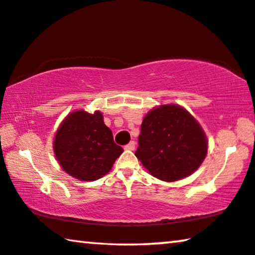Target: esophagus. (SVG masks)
Here are the masks:
<instances>
[{
  "mask_svg": "<svg viewBox=\"0 0 255 255\" xmlns=\"http://www.w3.org/2000/svg\"><path fill=\"white\" fill-rule=\"evenodd\" d=\"M125 149L129 150V151H134L135 150V142H129L127 145H125Z\"/></svg>",
  "mask_w": 255,
  "mask_h": 255,
  "instance_id": "34e87169",
  "label": "esophagus"
}]
</instances>
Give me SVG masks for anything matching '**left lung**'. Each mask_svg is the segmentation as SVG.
Returning a JSON list of instances; mask_svg holds the SVG:
<instances>
[{
    "label": "left lung",
    "instance_id": "obj_1",
    "mask_svg": "<svg viewBox=\"0 0 255 255\" xmlns=\"http://www.w3.org/2000/svg\"><path fill=\"white\" fill-rule=\"evenodd\" d=\"M207 144L203 128L187 110L161 105L144 117L135 155L152 176L174 182L198 169Z\"/></svg>",
    "mask_w": 255,
    "mask_h": 255
}]
</instances>
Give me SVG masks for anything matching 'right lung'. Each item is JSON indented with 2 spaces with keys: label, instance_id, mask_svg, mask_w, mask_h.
<instances>
[{
  "label": "right lung",
  "instance_id": "1",
  "mask_svg": "<svg viewBox=\"0 0 255 255\" xmlns=\"http://www.w3.org/2000/svg\"><path fill=\"white\" fill-rule=\"evenodd\" d=\"M124 149L113 140L103 115L79 110L68 115L54 139L57 161L67 174L81 181H96L111 170Z\"/></svg>",
  "mask_w": 255,
  "mask_h": 255
}]
</instances>
